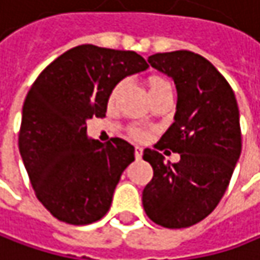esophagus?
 <instances>
[{
	"instance_id": "34e87169",
	"label": "esophagus",
	"mask_w": 260,
	"mask_h": 260,
	"mask_svg": "<svg viewBox=\"0 0 260 260\" xmlns=\"http://www.w3.org/2000/svg\"><path fill=\"white\" fill-rule=\"evenodd\" d=\"M142 154H143V149H142L140 146H136V148H135V157H136V159H140V158H142Z\"/></svg>"
}]
</instances>
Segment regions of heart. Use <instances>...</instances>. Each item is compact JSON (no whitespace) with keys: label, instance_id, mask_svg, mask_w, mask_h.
I'll return each instance as SVG.
<instances>
[{"label":"heart","instance_id":"b5f03b06","mask_svg":"<svg viewBox=\"0 0 260 260\" xmlns=\"http://www.w3.org/2000/svg\"><path fill=\"white\" fill-rule=\"evenodd\" d=\"M161 84H167V81H164L162 78H158V77H154V78H151L149 80V88H154V87H157V85H161ZM121 84H118L115 88H114V91L111 93V101H114L115 98H117V94H118V90H120ZM132 135L136 138V139H143L145 136H146V133L142 130V128H138V127H133L132 128Z\"/></svg>","mask_w":260,"mask_h":260}]
</instances>
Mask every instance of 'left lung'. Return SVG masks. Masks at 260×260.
<instances>
[{
	"mask_svg": "<svg viewBox=\"0 0 260 260\" xmlns=\"http://www.w3.org/2000/svg\"><path fill=\"white\" fill-rule=\"evenodd\" d=\"M148 62L176 85L175 122L158 149L176 151L180 159L170 164L155 149L143 151L154 176L142 192V203L157 225L188 228L213 212L230 185L241 154L238 105L228 81L200 54L157 53Z\"/></svg>",
	"mask_w": 260,
	"mask_h": 260,
	"instance_id": "left-lung-1",
	"label": "left lung"
}]
</instances>
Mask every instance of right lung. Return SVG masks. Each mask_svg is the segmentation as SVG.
<instances>
[{
	"label": "right lung",
	"instance_id": "right-lung-1",
	"mask_svg": "<svg viewBox=\"0 0 260 260\" xmlns=\"http://www.w3.org/2000/svg\"><path fill=\"white\" fill-rule=\"evenodd\" d=\"M148 69L135 51L83 44L53 60L23 103L19 151L37 198L56 219L88 225L108 213L135 148L87 138V120L106 114L115 85Z\"/></svg>",
	"mask_w": 260,
	"mask_h": 260
}]
</instances>
